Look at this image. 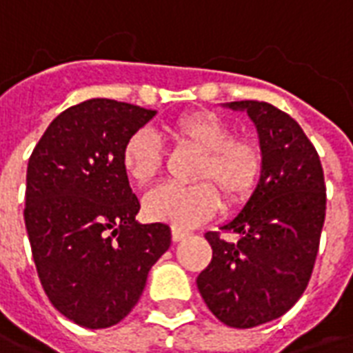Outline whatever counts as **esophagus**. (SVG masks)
Returning <instances> with one entry per match:
<instances>
[{"instance_id": "34e87169", "label": "esophagus", "mask_w": 353, "mask_h": 353, "mask_svg": "<svg viewBox=\"0 0 353 353\" xmlns=\"http://www.w3.org/2000/svg\"><path fill=\"white\" fill-rule=\"evenodd\" d=\"M188 236V231H183L179 230V228H172V239L176 242L183 241V239H187Z\"/></svg>"}]
</instances>
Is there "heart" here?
<instances>
[{"label":"heart","instance_id":"obj_1","mask_svg":"<svg viewBox=\"0 0 353 353\" xmlns=\"http://www.w3.org/2000/svg\"><path fill=\"white\" fill-rule=\"evenodd\" d=\"M165 134L201 152L196 168V185H163L144 200L152 220L170 222L176 228H192L211 219L219 209V195L228 203H239L254 190L261 172L259 150L244 141H233L231 129L209 112L185 114L166 123ZM122 166L131 181L146 185L161 170V148L155 137L137 131L122 150Z\"/></svg>","mask_w":353,"mask_h":353}]
</instances>
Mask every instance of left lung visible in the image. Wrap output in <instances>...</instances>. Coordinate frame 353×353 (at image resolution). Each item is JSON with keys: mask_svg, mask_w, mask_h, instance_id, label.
<instances>
[{"mask_svg": "<svg viewBox=\"0 0 353 353\" xmlns=\"http://www.w3.org/2000/svg\"><path fill=\"white\" fill-rule=\"evenodd\" d=\"M259 137L261 172L248 201L220 230L209 231L212 261L196 283L211 313L231 327L279 319L307 287L326 219V185L319 153L294 118L265 101H231Z\"/></svg>", "mask_w": 353, "mask_h": 353, "instance_id": "left-lung-1", "label": "left lung"}]
</instances>
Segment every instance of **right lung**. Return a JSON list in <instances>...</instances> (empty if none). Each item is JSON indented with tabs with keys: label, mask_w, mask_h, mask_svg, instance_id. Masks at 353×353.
<instances>
[{
	"label": "right lung",
	"mask_w": 353,
	"mask_h": 353,
	"mask_svg": "<svg viewBox=\"0 0 353 353\" xmlns=\"http://www.w3.org/2000/svg\"><path fill=\"white\" fill-rule=\"evenodd\" d=\"M157 111L94 98L48 125L27 165L26 230L53 307L90 330L137 305L148 272L170 248L166 224H141L122 166L123 144Z\"/></svg>",
	"instance_id": "obj_1"
}]
</instances>
